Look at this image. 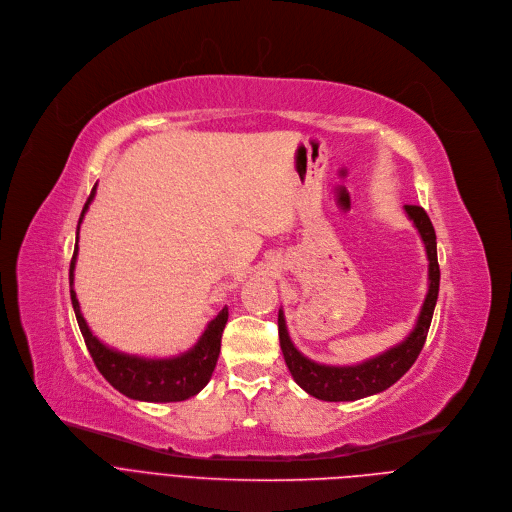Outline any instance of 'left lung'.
Listing matches in <instances>:
<instances>
[{
    "label": "left lung",
    "instance_id": "left-lung-1",
    "mask_svg": "<svg viewBox=\"0 0 512 512\" xmlns=\"http://www.w3.org/2000/svg\"><path fill=\"white\" fill-rule=\"evenodd\" d=\"M404 212L408 220H412L418 235H421V241L427 251V259H429V290L421 306V312H418L414 327L408 333V337H404V341H400L398 345L386 349L376 357H369L355 365H327V363L308 359L296 349L286 327L284 310L280 308V314H277L280 347H282L290 374L304 392H308L318 400L353 402V400L374 396L388 390L412 367V363L416 361L418 353H421L425 345L431 320H433V312H435V304H437V296H439L441 273L437 263V237H435L431 218L421 206L406 204Z\"/></svg>",
    "mask_w": 512,
    "mask_h": 512
}]
</instances>
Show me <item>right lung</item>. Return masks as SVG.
Wrapping results in <instances>:
<instances>
[{"label": "right lung", "mask_w": 512, "mask_h": 512, "mask_svg": "<svg viewBox=\"0 0 512 512\" xmlns=\"http://www.w3.org/2000/svg\"><path fill=\"white\" fill-rule=\"evenodd\" d=\"M96 196V185L91 190L83 212L79 216L77 224V241L75 251L69 267V286H71V304L75 310V318L79 324V331L83 335V341L89 349L91 359H94L100 374L124 396L132 400H143V402H181L196 396L212 378V371L218 361L220 353V339L222 331L228 320V308L224 306L216 318L208 322L206 331L198 339V343L188 349L185 353L173 355V357H141V355H130L122 353L118 349L108 347L102 343L91 329L81 314V306L77 300V294L73 290L75 284V263L79 253V226L83 222V216L94 202Z\"/></svg>", "instance_id": "1"}]
</instances>
